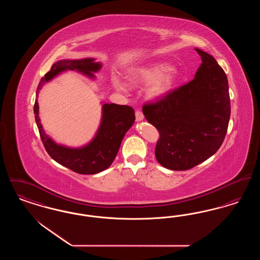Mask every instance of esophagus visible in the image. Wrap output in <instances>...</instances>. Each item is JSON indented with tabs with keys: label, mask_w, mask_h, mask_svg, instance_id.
<instances>
[{
	"label": "esophagus",
	"mask_w": 260,
	"mask_h": 260,
	"mask_svg": "<svg viewBox=\"0 0 260 260\" xmlns=\"http://www.w3.org/2000/svg\"><path fill=\"white\" fill-rule=\"evenodd\" d=\"M136 121H141V120H143L144 115H143V113L140 111V110H137V111L136 112Z\"/></svg>",
	"instance_id": "esophagus-1"
}]
</instances>
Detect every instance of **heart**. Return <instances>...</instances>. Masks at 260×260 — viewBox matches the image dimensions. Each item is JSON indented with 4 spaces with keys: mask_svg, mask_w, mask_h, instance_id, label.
<instances>
[{
    "mask_svg": "<svg viewBox=\"0 0 260 260\" xmlns=\"http://www.w3.org/2000/svg\"><path fill=\"white\" fill-rule=\"evenodd\" d=\"M177 79V73L165 63L155 64L149 68L139 70L131 78L132 82H153L149 87V96L157 99L166 94L173 87ZM113 86L119 90H125V86L119 80H113Z\"/></svg>",
    "mask_w": 260,
    "mask_h": 260,
    "instance_id": "heart-1",
    "label": "heart"
}]
</instances>
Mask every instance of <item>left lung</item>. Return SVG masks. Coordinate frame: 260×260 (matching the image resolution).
I'll use <instances>...</instances> for the list:
<instances>
[{"label":"left lung","instance_id":"8db88e82","mask_svg":"<svg viewBox=\"0 0 260 260\" xmlns=\"http://www.w3.org/2000/svg\"><path fill=\"white\" fill-rule=\"evenodd\" d=\"M202 64L195 78L169 90L142 111L159 132L157 161L173 171H187L220 148L230 119L228 80L209 53L196 49Z\"/></svg>","mask_w":260,"mask_h":260}]
</instances>
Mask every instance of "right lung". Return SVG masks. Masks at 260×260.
Returning <instances> with one entry per match:
<instances>
[{
	"label": "right lung",
	"instance_id": "add662e5",
	"mask_svg": "<svg viewBox=\"0 0 260 260\" xmlns=\"http://www.w3.org/2000/svg\"><path fill=\"white\" fill-rule=\"evenodd\" d=\"M92 58L81 60H60L51 66L50 72L41 79L37 87L38 92L45 82L64 70H78L93 77L91 72H96L101 64ZM34 114L40 137L48 154L55 161L80 174H94L100 173L111 166L118 154L125 133L136 120L135 110L127 105L104 104L102 122L94 139L83 148L72 149L55 144L43 129L39 119L38 99L34 104Z\"/></svg>",
	"mask_w": 260,
	"mask_h": 260
}]
</instances>
